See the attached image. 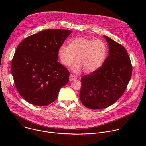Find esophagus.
<instances>
[{"mask_svg":"<svg viewBox=\"0 0 146 146\" xmlns=\"http://www.w3.org/2000/svg\"><path fill=\"white\" fill-rule=\"evenodd\" d=\"M76 79H77V77L76 76H74L72 74H71L70 75V76H69V80L70 81H73V80H74Z\"/></svg>","mask_w":146,"mask_h":146,"instance_id":"obj_1","label":"esophagus"}]
</instances>
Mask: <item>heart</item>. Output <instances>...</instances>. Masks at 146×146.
<instances>
[{
  "label": "heart",
  "instance_id": "b5f03b06",
  "mask_svg": "<svg viewBox=\"0 0 146 146\" xmlns=\"http://www.w3.org/2000/svg\"><path fill=\"white\" fill-rule=\"evenodd\" d=\"M107 52L106 44L103 40L77 37L70 41L68 46H61L58 56L61 63L67 67L72 66L76 59L72 68L73 73L78 74L83 70L90 74L102 66Z\"/></svg>",
  "mask_w": 146,
  "mask_h": 146
}]
</instances>
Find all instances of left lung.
<instances>
[{
    "mask_svg": "<svg viewBox=\"0 0 146 146\" xmlns=\"http://www.w3.org/2000/svg\"><path fill=\"white\" fill-rule=\"evenodd\" d=\"M109 46V56L96 71L81 78L80 99L82 105L102 109L114 103L125 91L132 66L126 49L110 37L103 36Z\"/></svg>",
    "mask_w": 146,
    "mask_h": 146,
    "instance_id": "8db88e82",
    "label": "left lung"
}]
</instances>
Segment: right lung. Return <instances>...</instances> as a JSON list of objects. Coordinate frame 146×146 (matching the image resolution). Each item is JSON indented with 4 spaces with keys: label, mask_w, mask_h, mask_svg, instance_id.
<instances>
[{
    "label": "right lung",
    "mask_w": 146,
    "mask_h": 146,
    "mask_svg": "<svg viewBox=\"0 0 146 146\" xmlns=\"http://www.w3.org/2000/svg\"><path fill=\"white\" fill-rule=\"evenodd\" d=\"M72 31L47 29L25 38L11 62L15 87L26 101L44 106L54 102L69 82V72L58 62V50Z\"/></svg>",
    "instance_id": "obj_1"
}]
</instances>
